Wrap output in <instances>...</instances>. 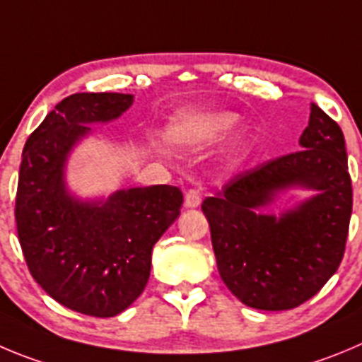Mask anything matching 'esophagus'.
Listing matches in <instances>:
<instances>
[{"mask_svg": "<svg viewBox=\"0 0 362 362\" xmlns=\"http://www.w3.org/2000/svg\"><path fill=\"white\" fill-rule=\"evenodd\" d=\"M202 202V192L200 189H189L187 192H185V198H184V205L187 209H194L198 207Z\"/></svg>", "mask_w": 362, "mask_h": 362, "instance_id": "obj_1", "label": "esophagus"}]
</instances>
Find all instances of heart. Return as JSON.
Listing matches in <instances>:
<instances>
[{"label":"heart","mask_w":362,"mask_h":362,"mask_svg":"<svg viewBox=\"0 0 362 362\" xmlns=\"http://www.w3.org/2000/svg\"><path fill=\"white\" fill-rule=\"evenodd\" d=\"M238 124L230 112H200L177 117L173 139L187 146H209L223 141Z\"/></svg>","instance_id":"obj_1"}]
</instances>
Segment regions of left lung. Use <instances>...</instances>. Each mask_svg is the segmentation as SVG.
<instances>
[{
  "mask_svg": "<svg viewBox=\"0 0 362 362\" xmlns=\"http://www.w3.org/2000/svg\"><path fill=\"white\" fill-rule=\"evenodd\" d=\"M295 153L232 178L202 204L221 280L245 305L286 310L313 298L343 259L352 180L339 124L310 105ZM315 194L280 216L260 212L288 188Z\"/></svg>",
  "mask_w": 362,
  "mask_h": 362,
  "instance_id": "obj_1",
  "label": "left lung"
}]
</instances>
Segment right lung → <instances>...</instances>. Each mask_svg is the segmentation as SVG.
I'll return each mask as SVG.
<instances>
[{
    "label": "right lung",
    "instance_id": "right-lung-1",
    "mask_svg": "<svg viewBox=\"0 0 362 362\" xmlns=\"http://www.w3.org/2000/svg\"><path fill=\"white\" fill-rule=\"evenodd\" d=\"M134 103L132 94L78 93L60 101L33 130L19 168L16 223L30 273L76 313L110 318L146 288L151 250L180 216L175 185L130 187L82 200L67 189L71 151Z\"/></svg>",
    "mask_w": 362,
    "mask_h": 362
}]
</instances>
